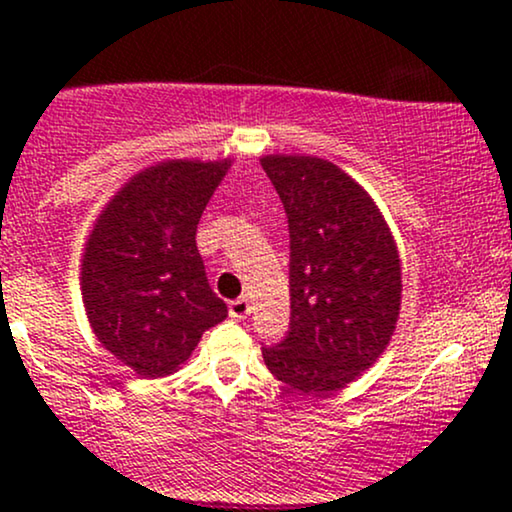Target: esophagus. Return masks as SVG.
<instances>
[{"label":"esophagus","instance_id":"obj_1","mask_svg":"<svg viewBox=\"0 0 512 512\" xmlns=\"http://www.w3.org/2000/svg\"><path fill=\"white\" fill-rule=\"evenodd\" d=\"M252 305L248 298H236V301H231V305H228V313H231V317H236V320H245V317L250 315Z\"/></svg>","mask_w":512,"mask_h":512}]
</instances>
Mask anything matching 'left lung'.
Masks as SVG:
<instances>
[{
	"label": "left lung",
	"mask_w": 512,
	"mask_h": 512,
	"mask_svg": "<svg viewBox=\"0 0 512 512\" xmlns=\"http://www.w3.org/2000/svg\"><path fill=\"white\" fill-rule=\"evenodd\" d=\"M289 219L291 325L262 346L267 368L303 395L356 380L390 344L402 267L375 202L342 168L315 156H264Z\"/></svg>",
	"instance_id": "8db88e82"
}]
</instances>
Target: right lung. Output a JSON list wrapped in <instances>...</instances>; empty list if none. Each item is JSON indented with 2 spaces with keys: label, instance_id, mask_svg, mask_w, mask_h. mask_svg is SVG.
Masks as SVG:
<instances>
[{
  "label": "right lung",
  "instance_id": "right-lung-1",
  "mask_svg": "<svg viewBox=\"0 0 512 512\" xmlns=\"http://www.w3.org/2000/svg\"><path fill=\"white\" fill-rule=\"evenodd\" d=\"M231 161H166L110 199L88 236L81 296L93 334L144 378L190 358L226 320L197 250V223Z\"/></svg>",
  "mask_w": 512,
  "mask_h": 512
}]
</instances>
